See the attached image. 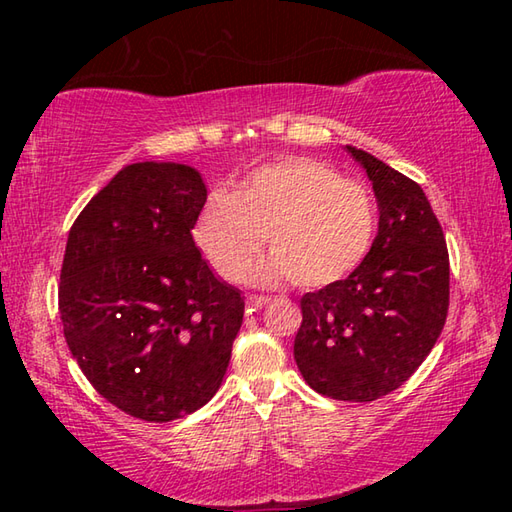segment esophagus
Returning a JSON list of instances; mask_svg holds the SVG:
<instances>
[{
	"instance_id": "esophagus-1",
	"label": "esophagus",
	"mask_w": 512,
	"mask_h": 512,
	"mask_svg": "<svg viewBox=\"0 0 512 512\" xmlns=\"http://www.w3.org/2000/svg\"><path fill=\"white\" fill-rule=\"evenodd\" d=\"M248 307H250V311H257V309H264L268 302H271V298L268 296H248Z\"/></svg>"
}]
</instances>
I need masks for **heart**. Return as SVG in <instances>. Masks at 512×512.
I'll use <instances>...</instances> for the list:
<instances>
[{"mask_svg":"<svg viewBox=\"0 0 512 512\" xmlns=\"http://www.w3.org/2000/svg\"><path fill=\"white\" fill-rule=\"evenodd\" d=\"M377 235L370 189L316 158H287L255 169L230 196L214 194L194 225L203 255L228 282H244L259 250H273L253 277L323 289L368 257Z\"/></svg>","mask_w":512,"mask_h":512,"instance_id":"b5f03b06","label":"heart"}]
</instances>
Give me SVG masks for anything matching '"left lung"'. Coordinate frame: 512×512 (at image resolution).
I'll use <instances>...</instances> for the list:
<instances>
[{"label":"left lung","mask_w":512,"mask_h":512,"mask_svg":"<svg viewBox=\"0 0 512 512\" xmlns=\"http://www.w3.org/2000/svg\"><path fill=\"white\" fill-rule=\"evenodd\" d=\"M379 230L359 268L300 298L293 357L316 393L372 402L409 379L436 345L449 309V253L422 187L361 149Z\"/></svg>","instance_id":"8db88e82"}]
</instances>
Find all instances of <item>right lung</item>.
<instances>
[{
  "mask_svg": "<svg viewBox=\"0 0 512 512\" xmlns=\"http://www.w3.org/2000/svg\"><path fill=\"white\" fill-rule=\"evenodd\" d=\"M198 171L121 169L69 230L58 309L69 352L101 397L144 422L194 413L219 391L244 296L214 277L192 230Z\"/></svg>",
  "mask_w": 512,
  "mask_h": 512,
  "instance_id": "obj_1",
  "label": "right lung"
}]
</instances>
